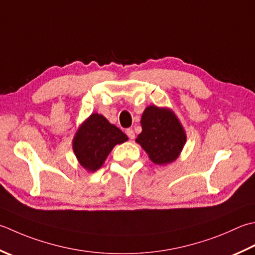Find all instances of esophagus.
Wrapping results in <instances>:
<instances>
[{
    "mask_svg": "<svg viewBox=\"0 0 255 255\" xmlns=\"http://www.w3.org/2000/svg\"><path fill=\"white\" fill-rule=\"evenodd\" d=\"M126 134L128 136L129 139H133L134 138V132L131 128H128L126 130Z\"/></svg>",
    "mask_w": 255,
    "mask_h": 255,
    "instance_id": "esophagus-1",
    "label": "esophagus"
}]
</instances>
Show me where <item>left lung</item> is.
<instances>
[{
  "label": "left lung",
  "mask_w": 255,
  "mask_h": 255,
  "mask_svg": "<svg viewBox=\"0 0 255 255\" xmlns=\"http://www.w3.org/2000/svg\"><path fill=\"white\" fill-rule=\"evenodd\" d=\"M142 131L136 141L157 164H167L178 158L186 143V133L178 118L168 109L149 106L141 117Z\"/></svg>",
  "instance_id": "left-lung-1"
}]
</instances>
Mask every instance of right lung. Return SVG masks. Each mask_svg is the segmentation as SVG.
Wrapping results in <instances>:
<instances>
[{
	"instance_id": "add662e5",
	"label": "right lung",
	"mask_w": 255,
	"mask_h": 255,
	"mask_svg": "<svg viewBox=\"0 0 255 255\" xmlns=\"http://www.w3.org/2000/svg\"><path fill=\"white\" fill-rule=\"evenodd\" d=\"M128 140L121 129L102 115L92 114L74 137L73 149L79 163L88 171H96L117 143Z\"/></svg>"
}]
</instances>
